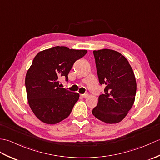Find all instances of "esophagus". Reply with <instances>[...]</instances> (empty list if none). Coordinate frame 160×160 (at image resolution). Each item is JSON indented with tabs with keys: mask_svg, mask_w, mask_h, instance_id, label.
<instances>
[{
	"mask_svg": "<svg viewBox=\"0 0 160 160\" xmlns=\"http://www.w3.org/2000/svg\"><path fill=\"white\" fill-rule=\"evenodd\" d=\"M88 96H89V93H85L81 95V96H82V98H84L88 97Z\"/></svg>",
	"mask_w": 160,
	"mask_h": 160,
	"instance_id": "1",
	"label": "esophagus"
}]
</instances>
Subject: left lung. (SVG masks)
Wrapping results in <instances>:
<instances>
[{"label":"left lung","mask_w":160,"mask_h":160,"mask_svg":"<svg viewBox=\"0 0 160 160\" xmlns=\"http://www.w3.org/2000/svg\"><path fill=\"white\" fill-rule=\"evenodd\" d=\"M97 73L104 93L98 98L92 113L107 124L121 122L134 104L137 84L128 60L116 51H93Z\"/></svg>","instance_id":"obj_1"}]
</instances>
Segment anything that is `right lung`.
<instances>
[{
  "label": "right lung",
  "instance_id": "right-lung-1",
  "mask_svg": "<svg viewBox=\"0 0 160 160\" xmlns=\"http://www.w3.org/2000/svg\"><path fill=\"white\" fill-rule=\"evenodd\" d=\"M87 50L56 46L35 56L25 77V87L31 109L40 121L54 124L70 115L80 95L61 87L59 79L65 78L74 62Z\"/></svg>",
  "mask_w": 160,
  "mask_h": 160
}]
</instances>
